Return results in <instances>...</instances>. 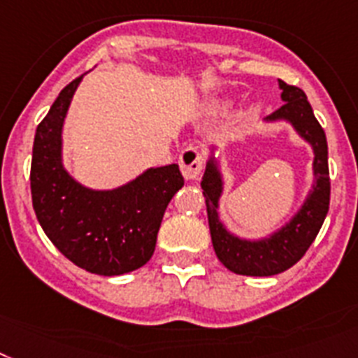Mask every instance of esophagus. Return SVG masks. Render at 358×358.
<instances>
[{
	"label": "esophagus",
	"instance_id": "esophagus-1",
	"mask_svg": "<svg viewBox=\"0 0 358 358\" xmlns=\"http://www.w3.org/2000/svg\"><path fill=\"white\" fill-rule=\"evenodd\" d=\"M180 171L184 174L185 180H194L200 176L203 167L202 155L194 149V147H185L182 155H180Z\"/></svg>",
	"mask_w": 358,
	"mask_h": 358
}]
</instances>
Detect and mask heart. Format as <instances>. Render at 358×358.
I'll use <instances>...</instances> for the list:
<instances>
[{"label":"heart","mask_w":358,"mask_h":358,"mask_svg":"<svg viewBox=\"0 0 358 358\" xmlns=\"http://www.w3.org/2000/svg\"><path fill=\"white\" fill-rule=\"evenodd\" d=\"M222 107H229V105H231V101H222Z\"/></svg>","instance_id":"obj_1"}]
</instances>
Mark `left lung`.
Listing matches in <instances>:
<instances>
[{
  "instance_id": "left-lung-1",
  "label": "left lung",
  "mask_w": 358,
  "mask_h": 358,
  "mask_svg": "<svg viewBox=\"0 0 358 358\" xmlns=\"http://www.w3.org/2000/svg\"><path fill=\"white\" fill-rule=\"evenodd\" d=\"M280 109L264 118V123L286 122L295 129L313 151V184L299 211L278 229L262 238H242L231 233L220 220V198L224 193L222 158L215 156L216 147H209L202 189L206 196L207 220L215 253L229 271L245 276H271L295 266L313 244L329 209V169L327 142L324 129L315 118L308 96L302 89L278 80Z\"/></svg>"
}]
</instances>
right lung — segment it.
<instances>
[{"instance_id":"add662e5","label":"right lung","mask_w":358,"mask_h":358,"mask_svg":"<svg viewBox=\"0 0 358 358\" xmlns=\"http://www.w3.org/2000/svg\"><path fill=\"white\" fill-rule=\"evenodd\" d=\"M82 80L59 92L36 129L32 206L45 235L72 264L94 275H125L151 260L164 213L184 176L171 164L149 167L114 189L80 184L63 165V123Z\"/></svg>"}]
</instances>
